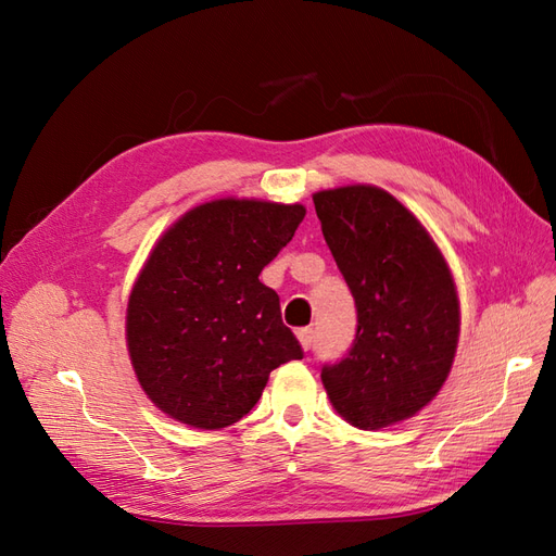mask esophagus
I'll list each match as a JSON object with an SVG mask.
<instances>
[{"instance_id": "34e87169", "label": "esophagus", "mask_w": 556, "mask_h": 556, "mask_svg": "<svg viewBox=\"0 0 556 556\" xmlns=\"http://www.w3.org/2000/svg\"><path fill=\"white\" fill-rule=\"evenodd\" d=\"M296 339H299V345L304 348V350H308L311 345H313V329H299L296 331Z\"/></svg>"}]
</instances>
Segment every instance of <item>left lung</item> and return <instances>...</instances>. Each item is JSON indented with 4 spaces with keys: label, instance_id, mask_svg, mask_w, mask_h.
<instances>
[{
    "label": "left lung",
    "instance_id": "left-lung-1",
    "mask_svg": "<svg viewBox=\"0 0 556 556\" xmlns=\"http://www.w3.org/2000/svg\"><path fill=\"white\" fill-rule=\"evenodd\" d=\"M313 204L357 306L355 343L323 368V384L352 427H392L429 406L450 376L457 285L427 227L387 190L343 185L315 192Z\"/></svg>",
    "mask_w": 556,
    "mask_h": 556
}]
</instances>
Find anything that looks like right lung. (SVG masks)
Instances as JSON below:
<instances>
[{"instance_id": "right-lung-1", "label": "right lung", "mask_w": 556, "mask_h": 556, "mask_svg": "<svg viewBox=\"0 0 556 556\" xmlns=\"http://www.w3.org/2000/svg\"><path fill=\"white\" fill-rule=\"evenodd\" d=\"M306 206L223 197L166 229L127 301L125 339L146 396L180 425L225 429L260 401L268 374L301 359L262 268Z\"/></svg>"}]
</instances>
